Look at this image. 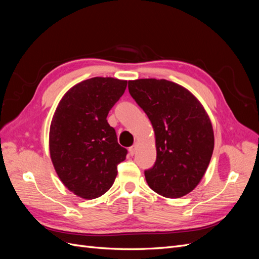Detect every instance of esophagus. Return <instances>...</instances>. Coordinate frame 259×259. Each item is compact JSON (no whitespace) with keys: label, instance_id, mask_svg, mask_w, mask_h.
Instances as JSON below:
<instances>
[{"label":"esophagus","instance_id":"34e87169","mask_svg":"<svg viewBox=\"0 0 259 259\" xmlns=\"http://www.w3.org/2000/svg\"><path fill=\"white\" fill-rule=\"evenodd\" d=\"M128 151H130V154L133 156L135 154V152H136V146H133V147H131L130 149H128Z\"/></svg>","mask_w":259,"mask_h":259}]
</instances>
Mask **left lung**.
Wrapping results in <instances>:
<instances>
[{
    "instance_id": "obj_1",
    "label": "left lung",
    "mask_w": 259,
    "mask_h": 259,
    "mask_svg": "<svg viewBox=\"0 0 259 259\" xmlns=\"http://www.w3.org/2000/svg\"><path fill=\"white\" fill-rule=\"evenodd\" d=\"M128 91L154 131L156 161L145 171L148 186L162 197H184L199 185L213 154L207 112L191 92L164 79L128 81Z\"/></svg>"
}]
</instances>
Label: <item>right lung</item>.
<instances>
[{
	"label": "right lung",
	"instance_id": "right-lung-1",
	"mask_svg": "<svg viewBox=\"0 0 259 259\" xmlns=\"http://www.w3.org/2000/svg\"><path fill=\"white\" fill-rule=\"evenodd\" d=\"M127 81L92 77L70 89L54 112L50 154L61 183L77 197L99 198L114 183L116 165L127 150L117 144L107 115L123 95Z\"/></svg>",
	"mask_w": 259,
	"mask_h": 259
}]
</instances>
